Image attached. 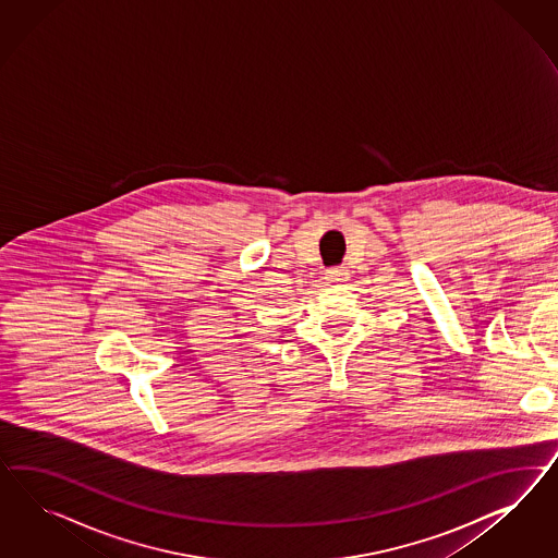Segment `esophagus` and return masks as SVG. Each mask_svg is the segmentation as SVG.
<instances>
[{"mask_svg":"<svg viewBox=\"0 0 558 558\" xmlns=\"http://www.w3.org/2000/svg\"><path fill=\"white\" fill-rule=\"evenodd\" d=\"M325 278L329 282H343L348 278V270L345 268H329V270L325 271Z\"/></svg>","mask_w":558,"mask_h":558,"instance_id":"34e87169","label":"esophagus"}]
</instances>
